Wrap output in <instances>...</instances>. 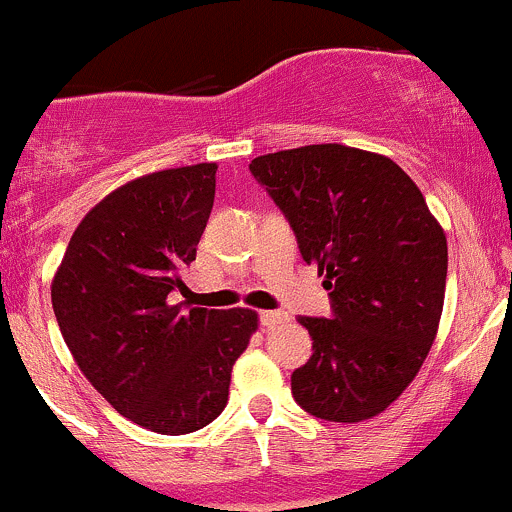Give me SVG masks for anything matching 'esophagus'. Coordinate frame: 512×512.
<instances>
[{
    "label": "esophagus",
    "instance_id": "1",
    "mask_svg": "<svg viewBox=\"0 0 512 512\" xmlns=\"http://www.w3.org/2000/svg\"><path fill=\"white\" fill-rule=\"evenodd\" d=\"M258 318H261L263 328H273V325L286 323L288 313H283V310H263V313L258 315Z\"/></svg>",
    "mask_w": 512,
    "mask_h": 512
}]
</instances>
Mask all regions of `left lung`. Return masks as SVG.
<instances>
[{
    "instance_id": "8db88e82",
    "label": "left lung",
    "mask_w": 512,
    "mask_h": 512,
    "mask_svg": "<svg viewBox=\"0 0 512 512\" xmlns=\"http://www.w3.org/2000/svg\"><path fill=\"white\" fill-rule=\"evenodd\" d=\"M249 170L291 221L333 303V318H298L313 355L291 377L295 402L342 424L382 414L439 330L444 229L414 179L377 152L305 145L256 157Z\"/></svg>"
}]
</instances>
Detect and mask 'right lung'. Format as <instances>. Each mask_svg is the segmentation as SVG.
<instances>
[{
  "label": "right lung",
  "mask_w": 512,
  "mask_h": 512,
  "mask_svg": "<svg viewBox=\"0 0 512 512\" xmlns=\"http://www.w3.org/2000/svg\"><path fill=\"white\" fill-rule=\"evenodd\" d=\"M217 165L123 184L83 217L51 283L73 360L115 412L179 436L224 412L256 310L177 303L214 207Z\"/></svg>",
  "instance_id": "add662e5"
}]
</instances>
